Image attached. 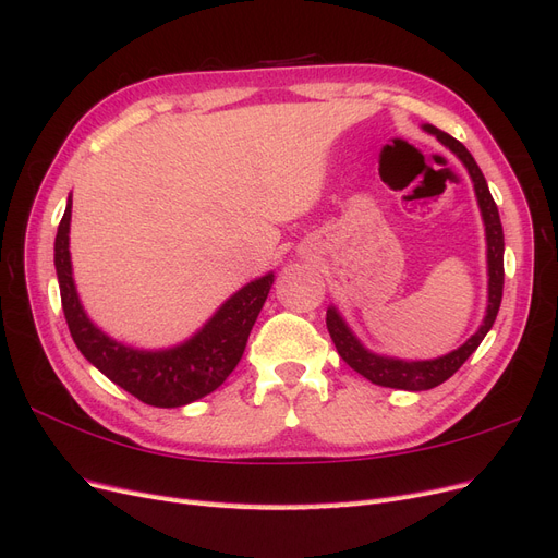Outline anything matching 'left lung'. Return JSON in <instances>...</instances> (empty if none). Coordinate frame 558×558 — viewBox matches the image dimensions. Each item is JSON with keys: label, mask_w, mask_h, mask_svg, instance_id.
Returning <instances> with one entry per match:
<instances>
[{"label": "left lung", "mask_w": 558, "mask_h": 558, "mask_svg": "<svg viewBox=\"0 0 558 558\" xmlns=\"http://www.w3.org/2000/svg\"><path fill=\"white\" fill-rule=\"evenodd\" d=\"M424 130L435 134V137L440 140L449 150H453V154L459 156V160L465 165L472 183H475L477 205H480L484 230H486V263H488V307H486L484 324L465 344L453 349L451 353H447V356L433 359V361H400V359H388V356H379V353L367 351L359 342V337L349 330L344 318L335 307H330L326 314L328 332L332 337L337 353L344 359V363L377 386L402 388V391H428V388L440 386L472 356V353H475V349L482 344L486 332L492 330L494 320L498 316L500 300H502V283H505L502 226H500L498 207L492 193H488V185L480 170V165L470 156V150L459 140H453L451 134L437 130L433 125H424Z\"/></svg>", "instance_id": "obj_1"}]
</instances>
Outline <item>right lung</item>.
Segmentation results:
<instances>
[{
	"instance_id": "add662e5",
	"label": "right lung",
	"mask_w": 558,
	"mask_h": 558,
	"mask_svg": "<svg viewBox=\"0 0 558 558\" xmlns=\"http://www.w3.org/2000/svg\"><path fill=\"white\" fill-rule=\"evenodd\" d=\"M70 221L72 195L66 199L56 234V272L66 326L83 356L113 384L154 408H181L216 391L238 367L275 275L269 272L246 283L183 344L162 351H140L111 340L83 312L72 277Z\"/></svg>"
}]
</instances>
